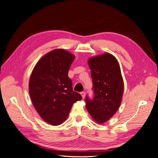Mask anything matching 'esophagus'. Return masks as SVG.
Returning <instances> with one entry per match:
<instances>
[{"mask_svg": "<svg viewBox=\"0 0 158 158\" xmlns=\"http://www.w3.org/2000/svg\"><path fill=\"white\" fill-rule=\"evenodd\" d=\"M81 96H82V98L84 99L85 96V92H81Z\"/></svg>", "mask_w": 158, "mask_h": 158, "instance_id": "34e87169", "label": "esophagus"}]
</instances>
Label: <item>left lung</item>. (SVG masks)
Returning <instances> with one entry per match:
<instances>
[{"label":"left lung","mask_w":158,"mask_h":158,"mask_svg":"<svg viewBox=\"0 0 158 158\" xmlns=\"http://www.w3.org/2000/svg\"><path fill=\"white\" fill-rule=\"evenodd\" d=\"M91 70L94 96H86V108L97 123L102 124L112 117L120 106L124 84L119 64L108 53L90 58L88 62Z\"/></svg>","instance_id":"left-lung-1"}]
</instances>
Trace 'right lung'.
Returning <instances> with one entry per match:
<instances>
[{
  "label": "right lung",
  "instance_id": "right-lung-1",
  "mask_svg": "<svg viewBox=\"0 0 158 158\" xmlns=\"http://www.w3.org/2000/svg\"><path fill=\"white\" fill-rule=\"evenodd\" d=\"M75 56L64 49H56L40 58L29 79V90L40 116L52 125H59L68 118L75 102L82 99L73 90L68 71Z\"/></svg>",
  "mask_w": 158,
  "mask_h": 158
}]
</instances>
